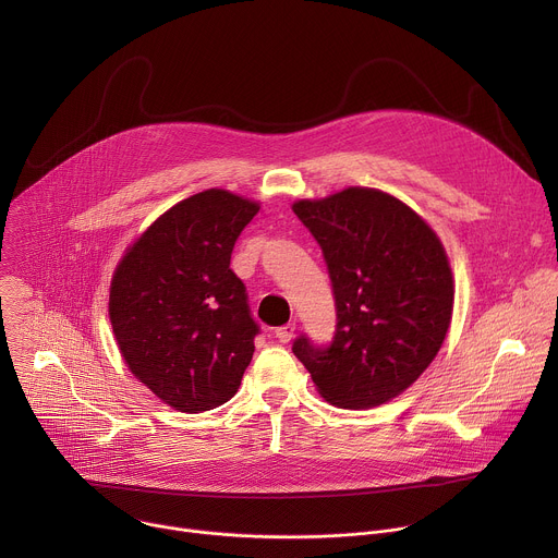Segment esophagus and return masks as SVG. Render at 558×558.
Segmentation results:
<instances>
[{
    "mask_svg": "<svg viewBox=\"0 0 558 558\" xmlns=\"http://www.w3.org/2000/svg\"><path fill=\"white\" fill-rule=\"evenodd\" d=\"M293 333H295V325H293V323L282 325V327L276 329V338H278L282 344H287V342L293 338Z\"/></svg>",
    "mask_w": 558,
    "mask_h": 558,
    "instance_id": "esophagus-1",
    "label": "esophagus"
}]
</instances>
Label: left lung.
I'll return each instance as SVG.
<instances>
[{
    "instance_id": "obj_1",
    "label": "left lung",
    "mask_w": 558,
    "mask_h": 558,
    "mask_svg": "<svg viewBox=\"0 0 558 558\" xmlns=\"http://www.w3.org/2000/svg\"><path fill=\"white\" fill-rule=\"evenodd\" d=\"M323 250L336 298L327 347L293 353L327 402L373 409L407 390L435 360L452 317V271L437 233L409 205L371 187L293 203Z\"/></svg>"
}]
</instances>
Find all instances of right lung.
<instances>
[{
	"label": "right lung",
	"instance_id": "right-lung-1",
	"mask_svg": "<svg viewBox=\"0 0 558 558\" xmlns=\"http://www.w3.org/2000/svg\"><path fill=\"white\" fill-rule=\"evenodd\" d=\"M258 203L194 194L136 238L110 284V323L128 368L181 413L229 402L260 333L229 263Z\"/></svg>",
	"mask_w": 558,
	"mask_h": 558
}]
</instances>
